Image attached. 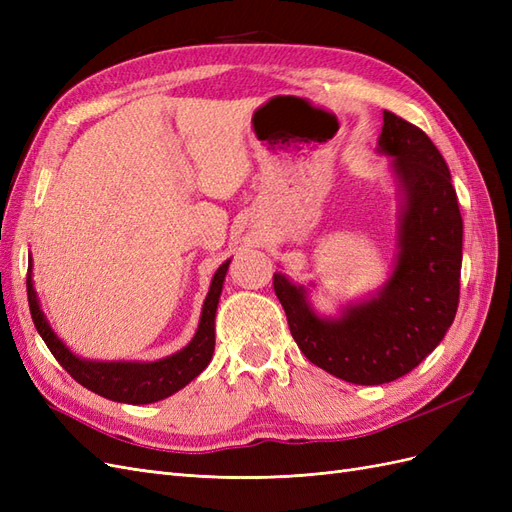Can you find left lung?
<instances>
[{
  "mask_svg": "<svg viewBox=\"0 0 512 512\" xmlns=\"http://www.w3.org/2000/svg\"><path fill=\"white\" fill-rule=\"evenodd\" d=\"M378 149L393 156L404 192L399 258L376 299L320 318L305 290L273 275L290 333L309 361L352 384L406 376L436 348L459 305L463 222L451 173L438 147L414 123L384 111Z\"/></svg>",
  "mask_w": 512,
  "mask_h": 512,
  "instance_id": "obj_1",
  "label": "left lung"
}]
</instances>
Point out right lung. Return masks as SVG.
Instances as JSON below:
<instances>
[{
  "label": "right lung",
  "mask_w": 512,
  "mask_h": 512,
  "mask_svg": "<svg viewBox=\"0 0 512 512\" xmlns=\"http://www.w3.org/2000/svg\"><path fill=\"white\" fill-rule=\"evenodd\" d=\"M228 262L230 260H226L213 275L211 288L203 305V314H200L198 331L192 342L177 354L166 356V359L156 363H96L79 359V356L72 354L51 331L49 322H46L38 305V297L32 284V260H29L27 271L29 312H32V320L40 337L49 346L59 365L76 382L83 384L85 389L106 399L121 401V404H153V401H160L183 389L185 384L192 382L209 365L215 348V309H218L220 303Z\"/></svg>",
  "instance_id": "obj_1"
}]
</instances>
